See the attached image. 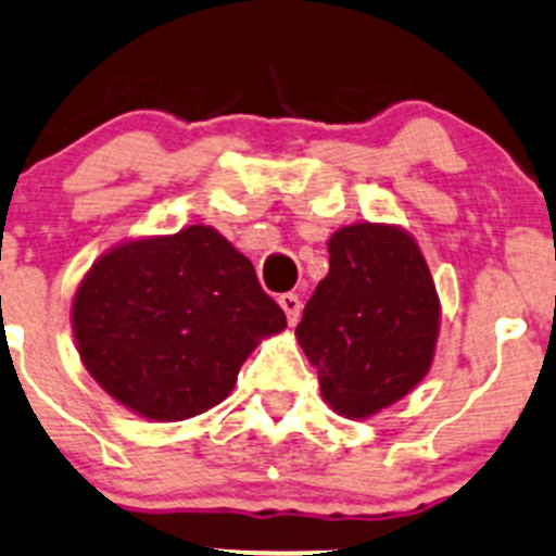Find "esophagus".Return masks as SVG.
I'll list each match as a JSON object with an SVG mask.
<instances>
[{"mask_svg": "<svg viewBox=\"0 0 556 556\" xmlns=\"http://www.w3.org/2000/svg\"><path fill=\"white\" fill-rule=\"evenodd\" d=\"M277 303L282 306L285 317H288L290 325L298 323V317H301V298H298L295 293H282L277 298Z\"/></svg>", "mask_w": 556, "mask_h": 556, "instance_id": "34e87169", "label": "esophagus"}]
</instances>
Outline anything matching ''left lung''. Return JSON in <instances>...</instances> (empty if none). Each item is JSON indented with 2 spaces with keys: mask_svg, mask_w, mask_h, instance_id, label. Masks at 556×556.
I'll return each mask as SVG.
<instances>
[{
  "mask_svg": "<svg viewBox=\"0 0 556 556\" xmlns=\"http://www.w3.org/2000/svg\"><path fill=\"white\" fill-rule=\"evenodd\" d=\"M330 271L303 308L295 338L317 367L323 400L343 418H370L429 372L440 295L413 233L343 226L327 239Z\"/></svg>",
  "mask_w": 556,
  "mask_h": 556,
  "instance_id": "obj_1",
  "label": "left lung"
}]
</instances>
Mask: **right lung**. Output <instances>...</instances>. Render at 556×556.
Segmentation results:
<instances>
[{"instance_id":"right-lung-1","label":"right lung","mask_w":556,"mask_h":556,"mask_svg":"<svg viewBox=\"0 0 556 556\" xmlns=\"http://www.w3.org/2000/svg\"><path fill=\"white\" fill-rule=\"evenodd\" d=\"M72 327L81 365L140 418H194L231 394L263 338L288 327L253 263L189 226L103 253L79 282Z\"/></svg>"}]
</instances>
